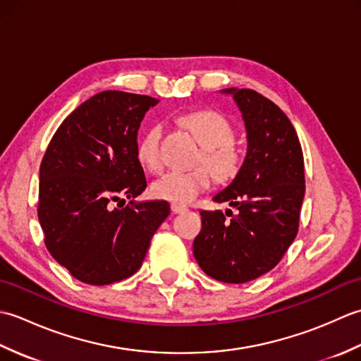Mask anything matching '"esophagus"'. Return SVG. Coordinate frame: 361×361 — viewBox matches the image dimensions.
I'll use <instances>...</instances> for the list:
<instances>
[{"mask_svg":"<svg viewBox=\"0 0 361 361\" xmlns=\"http://www.w3.org/2000/svg\"><path fill=\"white\" fill-rule=\"evenodd\" d=\"M171 209H172V212H173V214H181V212H185V211H186L185 206H181V204H172V206H171Z\"/></svg>","mask_w":361,"mask_h":361,"instance_id":"esophagus-1","label":"esophagus"}]
</instances>
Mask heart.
Wrapping results in <instances>:
<instances>
[{
  "label": "heart",
  "mask_w": 361,
  "mask_h": 361,
  "mask_svg": "<svg viewBox=\"0 0 361 361\" xmlns=\"http://www.w3.org/2000/svg\"><path fill=\"white\" fill-rule=\"evenodd\" d=\"M181 124L194 135L203 147V163L219 180H231L242 167V152L231 141L233 126L216 110H197L180 118ZM161 127L150 126L137 141L136 157L150 172L161 169ZM206 167L192 171H171L150 186V194L158 200L173 204L194 202L211 185V173Z\"/></svg>",
  "instance_id": "obj_1"
}]
</instances>
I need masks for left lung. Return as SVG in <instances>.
<instances>
[{
    "mask_svg": "<svg viewBox=\"0 0 361 361\" xmlns=\"http://www.w3.org/2000/svg\"><path fill=\"white\" fill-rule=\"evenodd\" d=\"M247 130V155L239 173L212 197L237 209L200 211L194 256L220 282L243 283L279 264L295 240L305 192L304 157L296 130L270 99L247 88H226Z\"/></svg>",
    "mask_w": 361,
    "mask_h": 361,
    "instance_id": "1",
    "label": "left lung"
}]
</instances>
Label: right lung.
<instances>
[{
	"mask_svg": "<svg viewBox=\"0 0 361 361\" xmlns=\"http://www.w3.org/2000/svg\"><path fill=\"white\" fill-rule=\"evenodd\" d=\"M158 99L102 91L68 116L40 166L38 220L46 248L75 279L109 286L135 274L171 214L164 200L135 202L147 188L137 130ZM122 195L126 209H111ZM119 206V204H118Z\"/></svg>",
	"mask_w": 361,
	"mask_h": 361,
	"instance_id": "right-lung-1",
	"label": "right lung"
}]
</instances>
